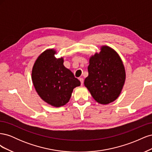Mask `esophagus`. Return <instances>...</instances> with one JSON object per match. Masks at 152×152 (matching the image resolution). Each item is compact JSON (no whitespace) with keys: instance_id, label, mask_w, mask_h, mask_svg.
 <instances>
[{"instance_id":"esophagus-1","label":"esophagus","mask_w":152,"mask_h":152,"mask_svg":"<svg viewBox=\"0 0 152 152\" xmlns=\"http://www.w3.org/2000/svg\"><path fill=\"white\" fill-rule=\"evenodd\" d=\"M79 80L80 81V83H81V85H82L83 84V83H84V79H83V78H79Z\"/></svg>"}]
</instances>
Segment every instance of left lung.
Segmentation results:
<instances>
[{
    "label": "left lung",
    "instance_id": "left-lung-1",
    "mask_svg": "<svg viewBox=\"0 0 152 152\" xmlns=\"http://www.w3.org/2000/svg\"><path fill=\"white\" fill-rule=\"evenodd\" d=\"M89 75L84 85L99 103L107 104L120 94L126 79L125 69L121 59L113 49L103 46L99 54L89 59Z\"/></svg>",
    "mask_w": 152,
    "mask_h": 152
}]
</instances>
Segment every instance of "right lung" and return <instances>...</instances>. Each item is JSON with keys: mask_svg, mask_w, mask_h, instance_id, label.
<instances>
[{"mask_svg": "<svg viewBox=\"0 0 152 152\" xmlns=\"http://www.w3.org/2000/svg\"><path fill=\"white\" fill-rule=\"evenodd\" d=\"M53 49L45 50L37 59L32 69L33 84L40 97L55 107L65 105L79 80L63 65V59L54 57Z\"/></svg>", "mask_w": 152, "mask_h": 152, "instance_id": "add662e5", "label": "right lung"}]
</instances>
